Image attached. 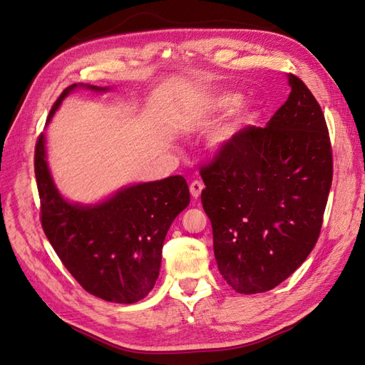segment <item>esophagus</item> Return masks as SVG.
Instances as JSON below:
<instances>
[{
	"label": "esophagus",
	"mask_w": 365,
	"mask_h": 365,
	"mask_svg": "<svg viewBox=\"0 0 365 365\" xmlns=\"http://www.w3.org/2000/svg\"><path fill=\"white\" fill-rule=\"evenodd\" d=\"M202 189H204V184L201 182V181H193L192 184H190V193H192V196L195 197V200H197V197L201 196V193H202Z\"/></svg>",
	"instance_id": "esophagus-1"
}]
</instances>
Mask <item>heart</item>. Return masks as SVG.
<instances>
[{
    "label": "heart",
    "mask_w": 365,
    "mask_h": 365,
    "mask_svg": "<svg viewBox=\"0 0 365 365\" xmlns=\"http://www.w3.org/2000/svg\"><path fill=\"white\" fill-rule=\"evenodd\" d=\"M239 102V96L237 94H231V93H222V94H215L210 96L205 103L204 109L207 114H222L228 113L231 108H235ZM257 106L252 103H247L239 106L233 117H231L227 123L217 129L216 134L213 135V148L215 149H224L230 146L231 143L235 141V138L239 135V132L244 129L245 126L251 125L254 120L257 118Z\"/></svg>",
    "instance_id": "heart-1"
}]
</instances>
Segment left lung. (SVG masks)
<instances>
[{
    "label": "left lung",
    "instance_id": "1",
    "mask_svg": "<svg viewBox=\"0 0 365 365\" xmlns=\"http://www.w3.org/2000/svg\"><path fill=\"white\" fill-rule=\"evenodd\" d=\"M291 94L264 128H245L201 170L219 272L239 294L267 292L314 250L332 185L322 108L288 74Z\"/></svg>",
    "mask_w": 365,
    "mask_h": 365
}]
</instances>
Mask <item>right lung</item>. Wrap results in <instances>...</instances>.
Segmentation results:
<instances>
[{"mask_svg":"<svg viewBox=\"0 0 365 365\" xmlns=\"http://www.w3.org/2000/svg\"><path fill=\"white\" fill-rule=\"evenodd\" d=\"M76 90L108 93L111 88L70 85L53 105L46 126ZM35 175L43 233L73 277L85 291L106 302L143 300L158 279L165 235L190 204L182 176L129 184L93 204L74 202L53 180L43 134L36 143Z\"/></svg>","mask_w":365,"mask_h":365,"instance_id":"right-lung-1","label":"right lung"}]
</instances>
